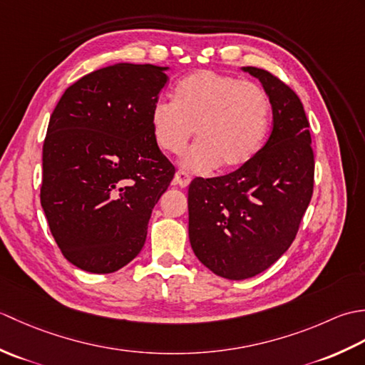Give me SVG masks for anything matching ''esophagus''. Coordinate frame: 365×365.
I'll list each match as a JSON object with an SVG mask.
<instances>
[{"label":"esophagus","mask_w":365,"mask_h":365,"mask_svg":"<svg viewBox=\"0 0 365 365\" xmlns=\"http://www.w3.org/2000/svg\"><path fill=\"white\" fill-rule=\"evenodd\" d=\"M191 182V177L188 173H185V170H177L175 175H174V183L178 185L180 188H187Z\"/></svg>","instance_id":"34e87169"}]
</instances>
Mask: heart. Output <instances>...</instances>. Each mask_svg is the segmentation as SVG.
Masks as SVG:
<instances>
[{"label":"heart","instance_id":"heart-1","mask_svg":"<svg viewBox=\"0 0 365 365\" xmlns=\"http://www.w3.org/2000/svg\"><path fill=\"white\" fill-rule=\"evenodd\" d=\"M268 115V97L257 84L200 71L177 84L174 102L153 103L150 125L155 143L168 153H180L196 130L197 143L182 166L208 173L245 165L265 136Z\"/></svg>","mask_w":365,"mask_h":365}]
</instances>
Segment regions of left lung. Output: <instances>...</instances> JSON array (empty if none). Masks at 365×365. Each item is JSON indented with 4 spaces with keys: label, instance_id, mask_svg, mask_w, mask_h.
Listing matches in <instances>:
<instances>
[{
    "label": "left lung",
    "instance_id": "obj_1",
    "mask_svg": "<svg viewBox=\"0 0 365 365\" xmlns=\"http://www.w3.org/2000/svg\"><path fill=\"white\" fill-rule=\"evenodd\" d=\"M242 71L260 81L269 100L268 141L234 173L197 177L188 188L192 251L230 281L257 276L289 250L314 190L312 139L301 100L267 71Z\"/></svg>",
    "mask_w": 365,
    "mask_h": 365
}]
</instances>
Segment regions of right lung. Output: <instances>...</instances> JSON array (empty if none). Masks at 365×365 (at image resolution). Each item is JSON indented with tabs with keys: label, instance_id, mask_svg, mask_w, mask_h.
<instances>
[{
	"label": "right lung",
	"instance_id": "obj_1",
	"mask_svg": "<svg viewBox=\"0 0 365 365\" xmlns=\"http://www.w3.org/2000/svg\"><path fill=\"white\" fill-rule=\"evenodd\" d=\"M168 71L103 67L67 88L50 118L41 204L61 252L88 273H114L141 252L174 177L150 125Z\"/></svg>",
	"mask_w": 365,
	"mask_h": 365
}]
</instances>
